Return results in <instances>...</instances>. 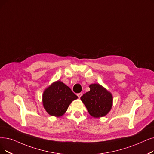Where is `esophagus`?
<instances>
[{
    "mask_svg": "<svg viewBox=\"0 0 154 154\" xmlns=\"http://www.w3.org/2000/svg\"><path fill=\"white\" fill-rule=\"evenodd\" d=\"M82 92L77 94V96H78V97H79V98H81V97L82 96Z\"/></svg>",
    "mask_w": 154,
    "mask_h": 154,
    "instance_id": "1",
    "label": "esophagus"
}]
</instances>
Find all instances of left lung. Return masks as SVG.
<instances>
[{
	"label": "left lung",
	"mask_w": 154,
	"mask_h": 154,
	"mask_svg": "<svg viewBox=\"0 0 154 154\" xmlns=\"http://www.w3.org/2000/svg\"><path fill=\"white\" fill-rule=\"evenodd\" d=\"M89 88L81 97L89 115L96 118L108 115L112 106V94L99 84H92Z\"/></svg>",
	"instance_id": "obj_1"
}]
</instances>
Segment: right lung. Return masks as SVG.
<instances>
[{
	"label": "right lung",
	"instance_id": "obj_1",
	"mask_svg": "<svg viewBox=\"0 0 154 154\" xmlns=\"http://www.w3.org/2000/svg\"><path fill=\"white\" fill-rule=\"evenodd\" d=\"M78 97L69 87L62 82H53L43 91V108L51 116L60 117L67 110L71 103Z\"/></svg>",
	"mask_w": 154,
	"mask_h": 154
}]
</instances>
